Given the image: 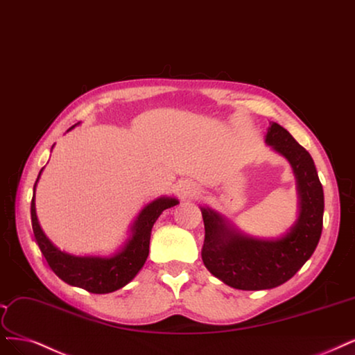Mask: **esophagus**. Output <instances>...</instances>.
I'll use <instances>...</instances> for the list:
<instances>
[{
	"label": "esophagus",
	"mask_w": 355,
	"mask_h": 355,
	"mask_svg": "<svg viewBox=\"0 0 355 355\" xmlns=\"http://www.w3.org/2000/svg\"><path fill=\"white\" fill-rule=\"evenodd\" d=\"M182 195H183V197H185V198H193V197H198L200 191H198L197 188L187 185V187L182 188Z\"/></svg>",
	"instance_id": "34e87169"
}]
</instances>
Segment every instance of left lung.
Returning <instances> with one entry per match:
<instances>
[{"mask_svg": "<svg viewBox=\"0 0 355 355\" xmlns=\"http://www.w3.org/2000/svg\"><path fill=\"white\" fill-rule=\"evenodd\" d=\"M266 142L288 158L298 182L300 217L286 236L276 241L243 236L213 210L201 209L205 229L202 261L211 275L242 291L285 284L310 259L323 227V188L309 151L275 121Z\"/></svg>", "mask_w": 355, "mask_h": 355, "instance_id": "8db88e82", "label": "left lung"}]
</instances>
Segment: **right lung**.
<instances>
[{"label": "right lung", "instance_id": "add662e5", "mask_svg": "<svg viewBox=\"0 0 355 355\" xmlns=\"http://www.w3.org/2000/svg\"><path fill=\"white\" fill-rule=\"evenodd\" d=\"M76 126V125H75ZM75 126H71L73 129ZM69 129V130H70ZM42 172V168H41ZM38 175V179L41 176ZM36 179V182H38ZM36 182L33 191L36 188ZM178 204L175 198H158L150 202L137 217L132 227V236L126 245L110 259L101 257H75L57 250L48 241L38 223L35 211V193L31 202L32 229L41 252L51 270L66 284L82 288L92 294H108L128 285L141 270L150 252L151 229L166 209Z\"/></svg>", "mask_w": 355, "mask_h": 355}]
</instances>
